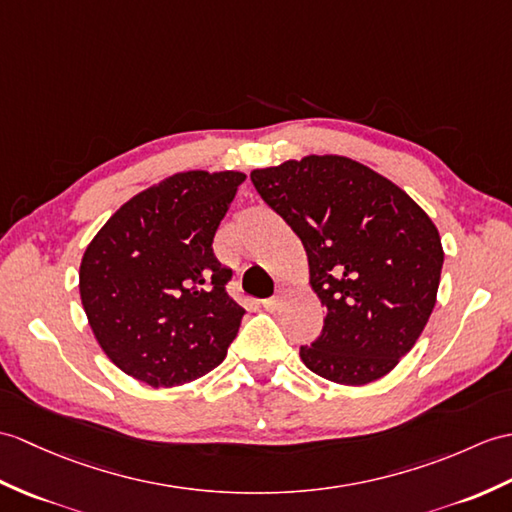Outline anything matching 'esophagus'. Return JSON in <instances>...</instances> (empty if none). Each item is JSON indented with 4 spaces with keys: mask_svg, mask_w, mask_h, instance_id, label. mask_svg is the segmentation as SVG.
<instances>
[{
    "mask_svg": "<svg viewBox=\"0 0 512 512\" xmlns=\"http://www.w3.org/2000/svg\"><path fill=\"white\" fill-rule=\"evenodd\" d=\"M283 301H285V292H283V290H277L275 296H270V299H266L261 305H264L268 312H277L279 307L283 305Z\"/></svg>",
    "mask_w": 512,
    "mask_h": 512,
    "instance_id": "esophagus-1",
    "label": "esophagus"
}]
</instances>
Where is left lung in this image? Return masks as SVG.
<instances>
[{"mask_svg":"<svg viewBox=\"0 0 512 512\" xmlns=\"http://www.w3.org/2000/svg\"><path fill=\"white\" fill-rule=\"evenodd\" d=\"M251 181L299 235L325 305L303 364L344 386L390 373L436 305L445 255L430 216L388 178L338 154L253 170Z\"/></svg>","mask_w":512,"mask_h":512,"instance_id":"obj_1","label":"left lung"}]
</instances>
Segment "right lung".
I'll return each instance as SVG.
<instances>
[{"instance_id":"obj_1","label":"right lung","mask_w":512,"mask_h":512,"mask_svg":"<svg viewBox=\"0 0 512 512\" xmlns=\"http://www.w3.org/2000/svg\"><path fill=\"white\" fill-rule=\"evenodd\" d=\"M242 172L192 170L130 198L93 237L80 264V299L109 360L152 388L213 371L244 310L233 277L213 255V235Z\"/></svg>"}]
</instances>
